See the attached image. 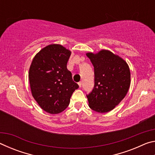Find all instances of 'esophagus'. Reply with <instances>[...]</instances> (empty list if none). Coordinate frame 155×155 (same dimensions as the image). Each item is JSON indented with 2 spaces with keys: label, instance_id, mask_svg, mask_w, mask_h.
<instances>
[{
  "label": "esophagus",
  "instance_id": "obj_1",
  "mask_svg": "<svg viewBox=\"0 0 155 155\" xmlns=\"http://www.w3.org/2000/svg\"><path fill=\"white\" fill-rule=\"evenodd\" d=\"M78 84V86H79V87H81V86H82V82H79Z\"/></svg>",
  "mask_w": 155,
  "mask_h": 155
}]
</instances>
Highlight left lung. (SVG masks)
<instances>
[{"label":"left lung","instance_id":"8db88e82","mask_svg":"<svg viewBox=\"0 0 155 155\" xmlns=\"http://www.w3.org/2000/svg\"><path fill=\"white\" fill-rule=\"evenodd\" d=\"M94 68V87L87 96L89 107L98 113H107L118 105L130 85V72L124 59L108 50L87 52Z\"/></svg>","mask_w":155,"mask_h":155}]
</instances>
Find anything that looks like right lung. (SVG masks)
I'll return each instance as SVG.
<instances>
[{"label": "right lung", "instance_id": "right-lung-1", "mask_svg": "<svg viewBox=\"0 0 155 155\" xmlns=\"http://www.w3.org/2000/svg\"><path fill=\"white\" fill-rule=\"evenodd\" d=\"M71 51L60 44H51L34 57L28 72L32 96L44 111L51 114L62 112L69 105L77 83L67 69Z\"/></svg>", "mask_w": 155, "mask_h": 155}]
</instances>
